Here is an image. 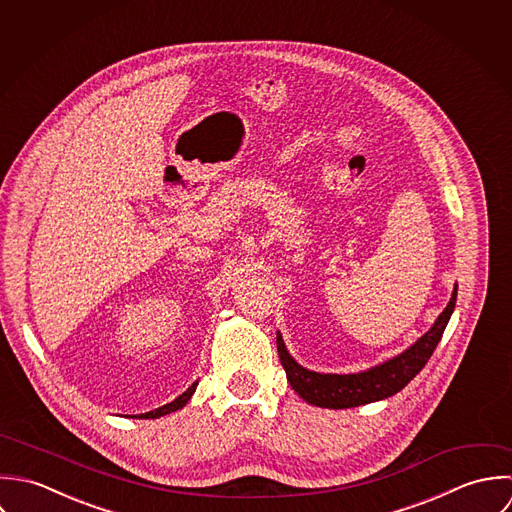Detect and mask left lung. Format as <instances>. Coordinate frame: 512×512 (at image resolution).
<instances>
[{
	"instance_id": "1",
	"label": "left lung",
	"mask_w": 512,
	"mask_h": 512,
	"mask_svg": "<svg viewBox=\"0 0 512 512\" xmlns=\"http://www.w3.org/2000/svg\"><path fill=\"white\" fill-rule=\"evenodd\" d=\"M455 301L457 285L453 289L449 305L415 344H411L408 350L390 358L388 362L358 374H320L307 370L297 364V360L287 352L283 336H277V350L281 364L287 372V380L305 402L318 408H356L370 402L386 400L404 390L427 364L453 314Z\"/></svg>"
}]
</instances>
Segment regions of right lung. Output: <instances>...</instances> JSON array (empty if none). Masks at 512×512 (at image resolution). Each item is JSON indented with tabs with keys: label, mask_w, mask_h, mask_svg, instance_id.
Returning <instances> with one entry per match:
<instances>
[{
	"label": "right lung",
	"mask_w": 512,
	"mask_h": 512,
	"mask_svg": "<svg viewBox=\"0 0 512 512\" xmlns=\"http://www.w3.org/2000/svg\"><path fill=\"white\" fill-rule=\"evenodd\" d=\"M196 388H198V382H194L182 396H178L174 402H170V404H166V406H162V408L152 409V411H146V413H140L138 415V419H156V417H162V415H168V413H172V411H178V409L184 408L188 402H190V398L194 396V392H196Z\"/></svg>",
	"instance_id": "add662e5"
}]
</instances>
